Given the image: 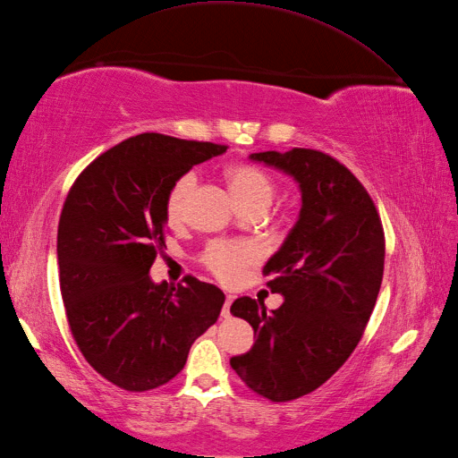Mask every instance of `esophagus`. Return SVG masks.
<instances>
[{"mask_svg": "<svg viewBox=\"0 0 458 458\" xmlns=\"http://www.w3.org/2000/svg\"><path fill=\"white\" fill-rule=\"evenodd\" d=\"M233 301H235V297H233V295H227V297H225V303H223V309H221V317H223V318H229V317H231V305H233Z\"/></svg>", "mask_w": 458, "mask_h": 458, "instance_id": "1", "label": "esophagus"}]
</instances>
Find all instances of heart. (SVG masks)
Segmentation results:
<instances>
[{"instance_id": "heart-1", "label": "heart", "mask_w": 458, "mask_h": 458, "mask_svg": "<svg viewBox=\"0 0 458 458\" xmlns=\"http://www.w3.org/2000/svg\"><path fill=\"white\" fill-rule=\"evenodd\" d=\"M231 192L235 196L242 209L262 208L267 209L276 196V184L270 176L250 165H235L229 173ZM198 184V173L186 171L176 178V182L166 196V217L171 223H181L186 216L188 198L194 192ZM259 249L250 241H211L204 249L199 260L208 270L219 277L221 282H237L250 264L259 260Z\"/></svg>"}]
</instances>
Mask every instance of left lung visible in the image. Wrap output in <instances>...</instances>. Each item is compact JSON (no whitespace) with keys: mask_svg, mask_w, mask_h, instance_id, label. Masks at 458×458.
I'll return each mask as SVG.
<instances>
[{"mask_svg":"<svg viewBox=\"0 0 458 458\" xmlns=\"http://www.w3.org/2000/svg\"><path fill=\"white\" fill-rule=\"evenodd\" d=\"M293 176L299 219L264 266L280 309L239 297L231 313L249 322L256 342L231 367L256 394L287 403L313 393L361 340L385 270V233L371 196L350 169L317 149L252 153Z\"/></svg>","mask_w":458,"mask_h":458,"instance_id":"obj_1","label":"left lung"}]
</instances>
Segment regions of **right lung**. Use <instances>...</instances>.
<instances>
[{
	"label": "right lung",
	"instance_id": "add662e5",
	"mask_svg": "<svg viewBox=\"0 0 458 458\" xmlns=\"http://www.w3.org/2000/svg\"><path fill=\"white\" fill-rule=\"evenodd\" d=\"M225 151L140 133L98 155L65 198L58 225L65 315L89 365L130 393L181 373L225 303L219 287L192 276L176 285L149 277L165 247L166 196L176 178Z\"/></svg>",
	"mask_w": 458,
	"mask_h": 458
}]
</instances>
